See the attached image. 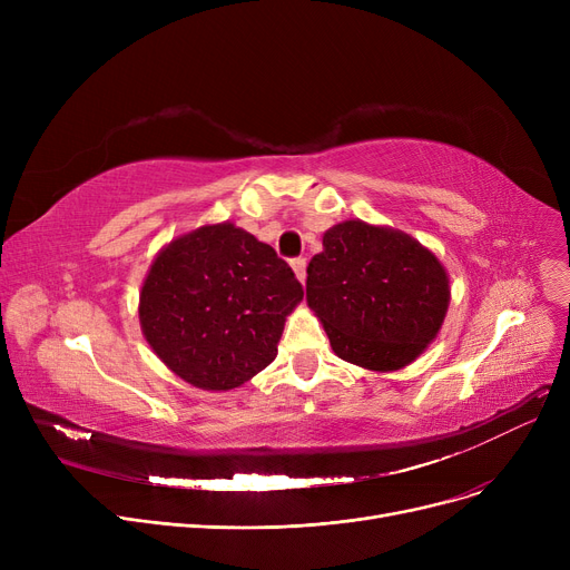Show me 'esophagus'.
<instances>
[{
	"mask_svg": "<svg viewBox=\"0 0 570 570\" xmlns=\"http://www.w3.org/2000/svg\"><path fill=\"white\" fill-rule=\"evenodd\" d=\"M291 267H293L295 277L305 284V279H307V258H303V256L293 258V261H291Z\"/></svg>",
	"mask_w": 570,
	"mask_h": 570,
	"instance_id": "34e87169",
	"label": "esophagus"
}]
</instances>
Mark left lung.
I'll return each instance as SVG.
<instances>
[{
  "label": "left lung",
  "instance_id": "left-lung-1",
  "mask_svg": "<svg viewBox=\"0 0 570 570\" xmlns=\"http://www.w3.org/2000/svg\"><path fill=\"white\" fill-rule=\"evenodd\" d=\"M443 265L406 233L344 222L307 267V303L346 363L393 372L423 353L443 323Z\"/></svg>",
  "mask_w": 570,
  "mask_h": 570
}]
</instances>
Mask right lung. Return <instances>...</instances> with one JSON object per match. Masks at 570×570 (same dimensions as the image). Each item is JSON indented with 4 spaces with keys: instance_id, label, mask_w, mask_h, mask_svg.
<instances>
[{
    "instance_id": "1",
    "label": "right lung",
    "mask_w": 570,
    "mask_h": 570,
    "mask_svg": "<svg viewBox=\"0 0 570 570\" xmlns=\"http://www.w3.org/2000/svg\"><path fill=\"white\" fill-rule=\"evenodd\" d=\"M303 284L277 252L233 224L177 237L140 291L142 335L179 379L203 391L243 385L277 355Z\"/></svg>"
}]
</instances>
